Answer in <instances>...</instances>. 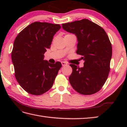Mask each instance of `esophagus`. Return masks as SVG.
I'll return each instance as SVG.
<instances>
[{
  "label": "esophagus",
  "mask_w": 127,
  "mask_h": 127,
  "mask_svg": "<svg viewBox=\"0 0 127 127\" xmlns=\"http://www.w3.org/2000/svg\"><path fill=\"white\" fill-rule=\"evenodd\" d=\"M61 63H62V66H65V65H67V63H66V62H62Z\"/></svg>",
  "instance_id": "1"
}]
</instances>
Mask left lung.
<instances>
[{
  "label": "left lung",
  "mask_w": 127,
  "mask_h": 127,
  "mask_svg": "<svg viewBox=\"0 0 127 127\" xmlns=\"http://www.w3.org/2000/svg\"><path fill=\"white\" fill-rule=\"evenodd\" d=\"M62 28L77 37L76 53L81 55L84 65L70 64L72 72L69 77L74 90L83 95L98 92L108 77L112 46L106 32L87 19L62 24Z\"/></svg>",
  "instance_id": "left-lung-1"
}]
</instances>
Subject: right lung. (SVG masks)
I'll list each match as a JSON object with an SVG mask.
<instances>
[{
  "mask_svg": "<svg viewBox=\"0 0 127 127\" xmlns=\"http://www.w3.org/2000/svg\"><path fill=\"white\" fill-rule=\"evenodd\" d=\"M59 25L35 22L16 37L11 53L15 77L20 85L32 95H41L52 87L62 67L61 62L51 64L44 60Z\"/></svg>",
  "mask_w": 127,
  "mask_h": 127,
  "instance_id": "1",
  "label": "right lung"
}]
</instances>
